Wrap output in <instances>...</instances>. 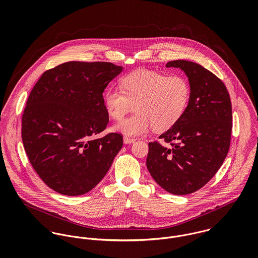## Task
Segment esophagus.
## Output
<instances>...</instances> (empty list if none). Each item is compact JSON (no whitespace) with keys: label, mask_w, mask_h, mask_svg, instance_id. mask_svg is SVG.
<instances>
[{"label":"esophagus","mask_w":258,"mask_h":258,"mask_svg":"<svg viewBox=\"0 0 258 258\" xmlns=\"http://www.w3.org/2000/svg\"><path fill=\"white\" fill-rule=\"evenodd\" d=\"M123 141H124V144H132V143H134L136 140L133 139V138H130V137L125 136V137L123 138Z\"/></svg>","instance_id":"esophagus-1"}]
</instances>
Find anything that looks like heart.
Wrapping results in <instances>:
<instances>
[{"label":"heart","instance_id":"b5f03b06","mask_svg":"<svg viewBox=\"0 0 258 258\" xmlns=\"http://www.w3.org/2000/svg\"><path fill=\"white\" fill-rule=\"evenodd\" d=\"M121 90L108 89L104 105L108 115L121 120L133 104L135 113L120 121L114 129L126 136H140L171 128L183 115L189 98V85L180 75H169L140 69L125 75Z\"/></svg>","mask_w":258,"mask_h":258}]
</instances>
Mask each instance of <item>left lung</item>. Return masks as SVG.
<instances>
[{"label": "left lung", "mask_w": 258, "mask_h": 258, "mask_svg": "<svg viewBox=\"0 0 258 258\" xmlns=\"http://www.w3.org/2000/svg\"><path fill=\"white\" fill-rule=\"evenodd\" d=\"M166 67L184 72L189 98L181 118L159 136L170 145L149 143L146 163L157 184L181 196L200 189L221 168L230 144L231 102L223 82L202 66L173 60Z\"/></svg>", "instance_id": "obj_1"}]
</instances>
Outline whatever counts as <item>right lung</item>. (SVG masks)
<instances>
[{"label": "right lung", "instance_id": "add662e5", "mask_svg": "<svg viewBox=\"0 0 258 258\" xmlns=\"http://www.w3.org/2000/svg\"><path fill=\"white\" fill-rule=\"evenodd\" d=\"M122 71L111 62L69 61L43 73L34 86L23 114V143L39 178L56 192H88L121 150L120 134L95 135L109 122L102 93Z\"/></svg>", "mask_w": 258, "mask_h": 258}]
</instances>
